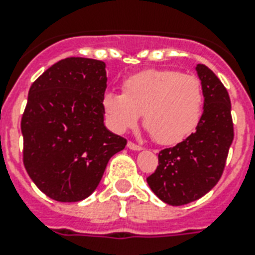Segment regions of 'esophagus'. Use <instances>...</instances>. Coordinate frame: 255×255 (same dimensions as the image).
I'll use <instances>...</instances> for the list:
<instances>
[{
  "instance_id": "1",
  "label": "esophagus",
  "mask_w": 255,
  "mask_h": 255,
  "mask_svg": "<svg viewBox=\"0 0 255 255\" xmlns=\"http://www.w3.org/2000/svg\"><path fill=\"white\" fill-rule=\"evenodd\" d=\"M127 147L131 149V151H141V147L140 145H137V144L132 143V141H128Z\"/></svg>"
}]
</instances>
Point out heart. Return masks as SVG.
Returning a JSON list of instances; mask_svg holds the SVG:
<instances>
[{"label":"heart","mask_w":255,"mask_h":255,"mask_svg":"<svg viewBox=\"0 0 255 255\" xmlns=\"http://www.w3.org/2000/svg\"><path fill=\"white\" fill-rule=\"evenodd\" d=\"M204 92L193 75L173 70H145L123 82V94L106 92L104 116L112 131L124 133L144 126L163 145H173L194 131L202 114Z\"/></svg>","instance_id":"heart-1"}]
</instances>
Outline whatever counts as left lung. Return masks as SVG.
Listing matches in <instances>:
<instances>
[{
	"instance_id": "8db88e82",
	"label": "left lung",
	"mask_w": 255,
	"mask_h": 255,
	"mask_svg": "<svg viewBox=\"0 0 255 255\" xmlns=\"http://www.w3.org/2000/svg\"><path fill=\"white\" fill-rule=\"evenodd\" d=\"M204 92V112L196 131L160 152L147 178L152 192L169 205H185L206 194L221 177L234 131L229 94L205 65L196 66Z\"/></svg>"
}]
</instances>
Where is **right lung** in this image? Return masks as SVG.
<instances>
[{
	"label": "right lung",
	"mask_w": 255,
	"mask_h": 255,
	"mask_svg": "<svg viewBox=\"0 0 255 255\" xmlns=\"http://www.w3.org/2000/svg\"><path fill=\"white\" fill-rule=\"evenodd\" d=\"M106 88V63L79 57L57 62L30 87L21 122L23 164L55 201L87 198L127 144L104 126Z\"/></svg>",
	"instance_id": "right-lung-1"
}]
</instances>
